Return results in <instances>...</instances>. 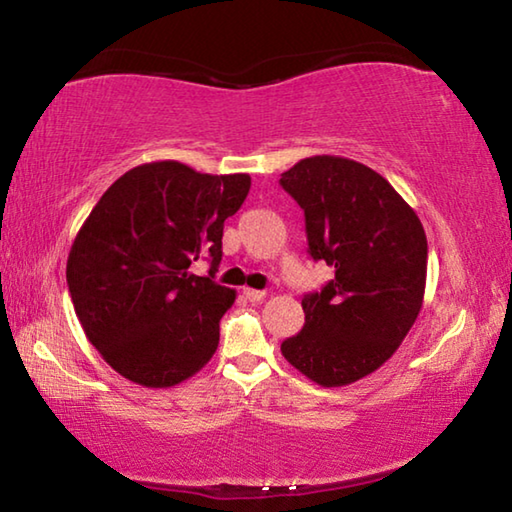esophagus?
I'll return each mask as SVG.
<instances>
[{
	"mask_svg": "<svg viewBox=\"0 0 512 512\" xmlns=\"http://www.w3.org/2000/svg\"><path fill=\"white\" fill-rule=\"evenodd\" d=\"M244 298L250 300V302H259V300L266 298V293L257 291V289H244Z\"/></svg>",
	"mask_w": 512,
	"mask_h": 512,
	"instance_id": "1",
	"label": "esophagus"
}]
</instances>
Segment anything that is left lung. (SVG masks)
<instances>
[{
	"label": "left lung",
	"mask_w": 512,
	"mask_h": 512,
	"mask_svg": "<svg viewBox=\"0 0 512 512\" xmlns=\"http://www.w3.org/2000/svg\"><path fill=\"white\" fill-rule=\"evenodd\" d=\"M280 185L305 212L307 253L334 268L305 293V325L282 354L320 386L352 384L393 357L420 314L424 228L386 178L348 158H305Z\"/></svg>",
	"instance_id": "1"
}]
</instances>
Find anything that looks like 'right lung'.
<instances>
[{
    "instance_id": "obj_1",
    "label": "right lung",
    "mask_w": 512,
    "mask_h": 512,
    "mask_svg": "<svg viewBox=\"0 0 512 512\" xmlns=\"http://www.w3.org/2000/svg\"><path fill=\"white\" fill-rule=\"evenodd\" d=\"M248 173L210 176L164 160L126 171L76 235L67 287L83 332L110 368L146 388L196 375L219 345L235 291L212 277L223 221L246 201ZM205 256L211 273L188 266Z\"/></svg>"
}]
</instances>
